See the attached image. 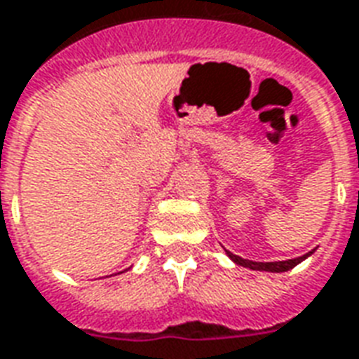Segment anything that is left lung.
I'll return each mask as SVG.
<instances>
[{"label": "left lung", "instance_id": "obj_1", "mask_svg": "<svg viewBox=\"0 0 359 359\" xmlns=\"http://www.w3.org/2000/svg\"><path fill=\"white\" fill-rule=\"evenodd\" d=\"M226 252H228V256L233 259L235 264L243 265V267H250V269H254V271H269V273H284V271L294 269L295 265L301 264V262H303L305 258H309V256H311L314 250L307 252L305 256H299V258L286 259V262H250V259H245V258H241V256H235V254H231L229 250H226Z\"/></svg>", "mask_w": 359, "mask_h": 359}]
</instances>
